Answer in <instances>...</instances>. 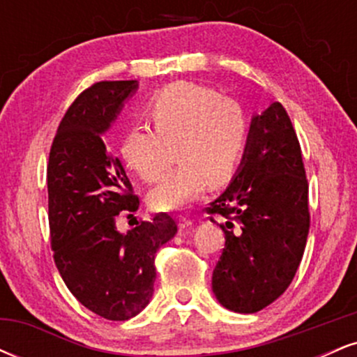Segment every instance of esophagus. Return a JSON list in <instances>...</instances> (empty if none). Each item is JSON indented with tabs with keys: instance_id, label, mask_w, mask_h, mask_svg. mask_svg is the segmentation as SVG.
<instances>
[{
	"instance_id": "obj_1",
	"label": "esophagus",
	"mask_w": 357,
	"mask_h": 357,
	"mask_svg": "<svg viewBox=\"0 0 357 357\" xmlns=\"http://www.w3.org/2000/svg\"><path fill=\"white\" fill-rule=\"evenodd\" d=\"M178 225H179V230H188V228H191L195 223H192L190 218H179Z\"/></svg>"
}]
</instances>
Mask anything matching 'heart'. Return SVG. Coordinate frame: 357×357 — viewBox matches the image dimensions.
<instances>
[{"instance_id":"heart-1","label":"heart","mask_w":357,"mask_h":357,"mask_svg":"<svg viewBox=\"0 0 357 357\" xmlns=\"http://www.w3.org/2000/svg\"><path fill=\"white\" fill-rule=\"evenodd\" d=\"M144 116L155 130H127L121 147L127 166L146 183H159L173 162V146L179 159L166 183L149 195L153 210H183L208 181H230L248 141V119L238 102L204 85L176 82L147 102Z\"/></svg>"}]
</instances>
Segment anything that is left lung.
<instances>
[{"mask_svg": "<svg viewBox=\"0 0 357 357\" xmlns=\"http://www.w3.org/2000/svg\"><path fill=\"white\" fill-rule=\"evenodd\" d=\"M206 210L230 218L220 225L225 248L213 270L216 301L233 312H258L292 282L310 223L301 144L280 102L252 117L238 169Z\"/></svg>", "mask_w": 357, "mask_h": 357, "instance_id": "1", "label": "left lung"}]
</instances>
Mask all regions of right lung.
<instances>
[{
	"mask_svg": "<svg viewBox=\"0 0 357 357\" xmlns=\"http://www.w3.org/2000/svg\"><path fill=\"white\" fill-rule=\"evenodd\" d=\"M137 89V80H119L82 92L61 119L47 167L56 268L73 297L109 321H127L149 304L155 252L178 233L166 213L127 233L116 227L119 213L137 211L139 198L104 136Z\"/></svg>",
	"mask_w": 357,
	"mask_h": 357,
	"instance_id": "1",
	"label": "right lung"
}]
</instances>
